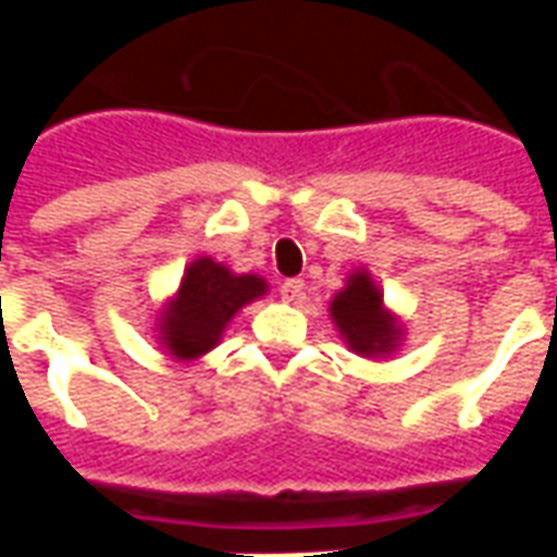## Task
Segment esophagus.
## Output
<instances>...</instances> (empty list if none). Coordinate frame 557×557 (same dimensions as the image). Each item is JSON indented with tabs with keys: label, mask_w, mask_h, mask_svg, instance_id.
Segmentation results:
<instances>
[{
	"label": "esophagus",
	"mask_w": 557,
	"mask_h": 557,
	"mask_svg": "<svg viewBox=\"0 0 557 557\" xmlns=\"http://www.w3.org/2000/svg\"><path fill=\"white\" fill-rule=\"evenodd\" d=\"M304 289H307V283L298 277H292V280H283L280 283V295H283V301H301L304 298Z\"/></svg>",
	"instance_id": "1"
}]
</instances>
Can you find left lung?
Listing matches in <instances>:
<instances>
[{"instance_id":"1","label":"left lung","mask_w":557,"mask_h":557,"mask_svg":"<svg viewBox=\"0 0 557 557\" xmlns=\"http://www.w3.org/2000/svg\"><path fill=\"white\" fill-rule=\"evenodd\" d=\"M331 319L349 349L363 358H382L399 346L403 327L397 315L385 310L382 292L367 271L349 274L343 292L331 301Z\"/></svg>"}]
</instances>
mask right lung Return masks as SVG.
Masks as SVG:
<instances>
[{
  "label": "right lung",
  "instance_id": "1",
  "mask_svg": "<svg viewBox=\"0 0 557 557\" xmlns=\"http://www.w3.org/2000/svg\"><path fill=\"white\" fill-rule=\"evenodd\" d=\"M268 283L256 274H232L208 256L184 268L182 286L158 319V339L175 361H196L220 343L232 315L262 298Z\"/></svg>",
  "mask_w": 557,
  "mask_h": 557
}]
</instances>
